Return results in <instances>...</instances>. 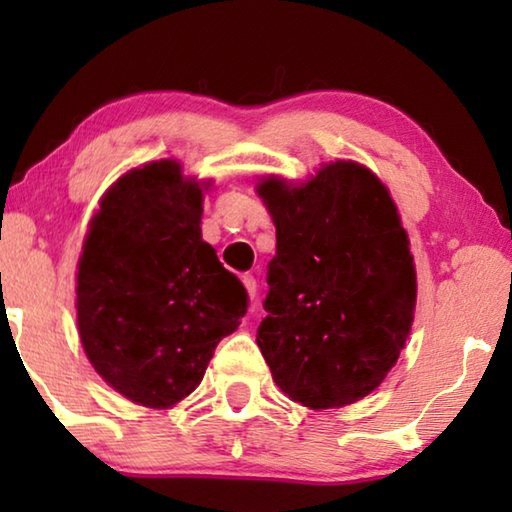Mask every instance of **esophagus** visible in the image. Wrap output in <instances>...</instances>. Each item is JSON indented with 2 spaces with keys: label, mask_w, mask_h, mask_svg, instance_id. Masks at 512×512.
Returning <instances> with one entry per match:
<instances>
[{
  "label": "esophagus",
  "mask_w": 512,
  "mask_h": 512,
  "mask_svg": "<svg viewBox=\"0 0 512 512\" xmlns=\"http://www.w3.org/2000/svg\"><path fill=\"white\" fill-rule=\"evenodd\" d=\"M241 282H244L248 296H250V300H253V298L257 296V282H255V277H253V275H244V277H241Z\"/></svg>",
  "instance_id": "esophagus-1"
}]
</instances>
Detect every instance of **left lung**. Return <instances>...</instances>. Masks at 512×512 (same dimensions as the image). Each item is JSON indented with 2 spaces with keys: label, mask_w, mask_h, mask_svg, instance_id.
I'll use <instances>...</instances> for the list:
<instances>
[{
  "label": "left lung",
  "mask_w": 512,
  "mask_h": 512,
  "mask_svg": "<svg viewBox=\"0 0 512 512\" xmlns=\"http://www.w3.org/2000/svg\"><path fill=\"white\" fill-rule=\"evenodd\" d=\"M275 223L266 318L275 384L309 409H339L386 379L411 332L415 264L384 183L357 162L323 164L305 185H257Z\"/></svg>",
  "instance_id": "obj_1"
}]
</instances>
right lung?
Wrapping results in <instances>:
<instances>
[{
  "instance_id": "right-lung-1",
  "label": "right lung",
  "mask_w": 512,
  "mask_h": 512,
  "mask_svg": "<svg viewBox=\"0 0 512 512\" xmlns=\"http://www.w3.org/2000/svg\"><path fill=\"white\" fill-rule=\"evenodd\" d=\"M203 189L176 160L121 176L92 216L76 318L94 370L128 400L169 409L201 384L248 293L201 235Z\"/></svg>"
}]
</instances>
